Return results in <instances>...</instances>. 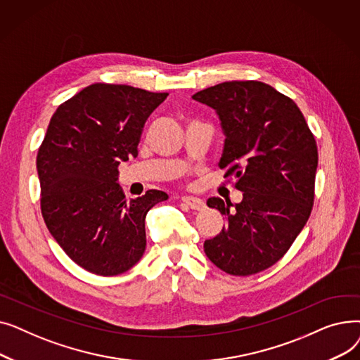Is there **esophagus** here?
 <instances>
[{
	"label": "esophagus",
	"instance_id": "1",
	"mask_svg": "<svg viewBox=\"0 0 360 360\" xmlns=\"http://www.w3.org/2000/svg\"><path fill=\"white\" fill-rule=\"evenodd\" d=\"M181 201L184 204H186L193 210H204V207H205L204 201L201 198H197V197H188V195H185V197L181 198Z\"/></svg>",
	"mask_w": 360,
	"mask_h": 360
}]
</instances>
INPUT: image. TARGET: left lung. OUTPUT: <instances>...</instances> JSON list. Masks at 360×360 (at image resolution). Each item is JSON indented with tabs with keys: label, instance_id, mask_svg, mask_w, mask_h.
Here are the masks:
<instances>
[{
	"label": "left lung",
	"instance_id": "8db88e82",
	"mask_svg": "<svg viewBox=\"0 0 360 360\" xmlns=\"http://www.w3.org/2000/svg\"><path fill=\"white\" fill-rule=\"evenodd\" d=\"M193 99L219 115L224 134L219 166L243 194L235 205L219 197L207 200L224 214L226 226L204 242V252L228 274L259 273L288 252L309 219L315 139L297 105L266 83L224 82Z\"/></svg>",
	"mask_w": 360,
	"mask_h": 360
}]
</instances>
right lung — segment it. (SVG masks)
<instances>
[{
	"mask_svg": "<svg viewBox=\"0 0 360 360\" xmlns=\"http://www.w3.org/2000/svg\"><path fill=\"white\" fill-rule=\"evenodd\" d=\"M167 93L94 83L58 106L37 151L41 210L64 252L84 270L118 276L146 250L147 212L167 194L127 200L118 166L137 158L144 122Z\"/></svg>",
	"mask_w": 360,
	"mask_h": 360,
	"instance_id": "obj_1",
	"label": "right lung"
}]
</instances>
